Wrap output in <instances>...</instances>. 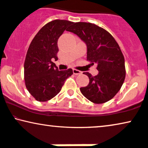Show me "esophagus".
Masks as SVG:
<instances>
[{
    "label": "esophagus",
    "instance_id": "obj_1",
    "mask_svg": "<svg viewBox=\"0 0 148 148\" xmlns=\"http://www.w3.org/2000/svg\"><path fill=\"white\" fill-rule=\"evenodd\" d=\"M73 74H75V75H80L82 73L81 71H78L77 69H73Z\"/></svg>",
    "mask_w": 148,
    "mask_h": 148
}]
</instances>
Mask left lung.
Returning <instances> with one entry per match:
<instances>
[{
	"label": "left lung",
	"instance_id": "8db88e82",
	"mask_svg": "<svg viewBox=\"0 0 148 148\" xmlns=\"http://www.w3.org/2000/svg\"><path fill=\"white\" fill-rule=\"evenodd\" d=\"M73 32L87 46V60L97 64L99 73L89 77L87 86L80 88L86 99L94 103H106L120 90L126 76L125 62L120 46L112 34L97 25L73 22L67 29Z\"/></svg>",
	"mask_w": 148,
	"mask_h": 148
}]
</instances>
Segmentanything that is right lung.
Here are the masks:
<instances>
[{
    "label": "right lung",
    "instance_id": "obj_1",
    "mask_svg": "<svg viewBox=\"0 0 148 148\" xmlns=\"http://www.w3.org/2000/svg\"><path fill=\"white\" fill-rule=\"evenodd\" d=\"M73 23L56 20L47 23L30 44L24 62L26 88L36 101L45 102L60 92L65 80L73 74L69 69L58 71L52 60H58V40Z\"/></svg>",
    "mask_w": 148,
    "mask_h": 148
}]
</instances>
